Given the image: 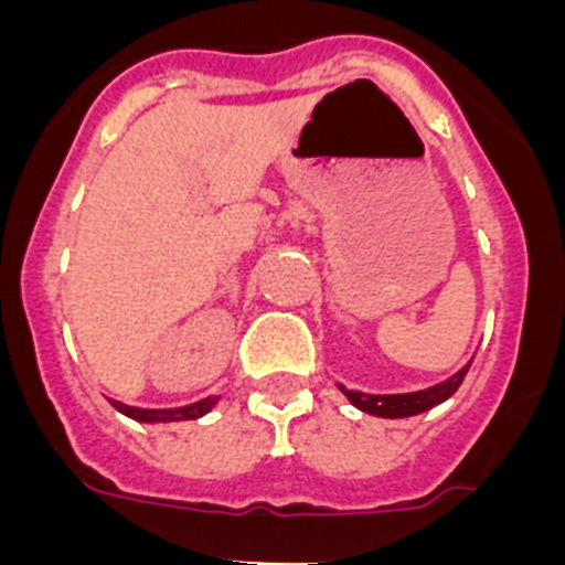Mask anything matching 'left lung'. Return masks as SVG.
<instances>
[{"instance_id":"1","label":"left lung","mask_w":565,"mask_h":565,"mask_svg":"<svg viewBox=\"0 0 565 565\" xmlns=\"http://www.w3.org/2000/svg\"><path fill=\"white\" fill-rule=\"evenodd\" d=\"M469 364H472V359L463 364L461 371L452 373L450 379H444V382L433 384V387H424V391H416V393H387V396H376V393L348 391V387H342V384H337V387L342 391V396L356 407V411L367 413V416L407 418V416H418V413L433 411L436 404L447 402V398L461 387L463 376H467L469 371Z\"/></svg>"}]
</instances>
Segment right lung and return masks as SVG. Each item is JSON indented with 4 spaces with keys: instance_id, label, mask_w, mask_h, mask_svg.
I'll return each mask as SVG.
<instances>
[{
    "instance_id": "obj_1",
    "label": "right lung",
    "mask_w": 565,
    "mask_h": 565,
    "mask_svg": "<svg viewBox=\"0 0 565 565\" xmlns=\"http://www.w3.org/2000/svg\"><path fill=\"white\" fill-rule=\"evenodd\" d=\"M217 402H221V396H209V398H201V402L186 404V407H169V411H143V407H129V404L124 402H113V407L118 413H124V416L135 418V422H141V424H169V422H194V418L206 416Z\"/></svg>"
}]
</instances>
